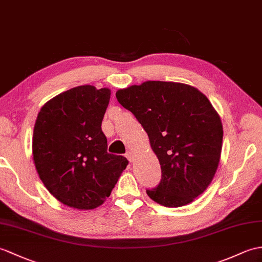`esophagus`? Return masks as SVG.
Wrapping results in <instances>:
<instances>
[{"instance_id": "34e87169", "label": "esophagus", "mask_w": 262, "mask_h": 262, "mask_svg": "<svg viewBox=\"0 0 262 262\" xmlns=\"http://www.w3.org/2000/svg\"><path fill=\"white\" fill-rule=\"evenodd\" d=\"M126 157H127V159H128V161H129L130 163H133L134 157H135V154H134L132 150H128V151H126Z\"/></svg>"}]
</instances>
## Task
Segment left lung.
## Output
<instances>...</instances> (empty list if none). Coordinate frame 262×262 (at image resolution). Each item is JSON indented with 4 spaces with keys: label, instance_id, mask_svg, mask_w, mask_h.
I'll return each mask as SVG.
<instances>
[{
    "label": "left lung",
    "instance_id": "left-lung-1",
    "mask_svg": "<svg viewBox=\"0 0 262 262\" xmlns=\"http://www.w3.org/2000/svg\"><path fill=\"white\" fill-rule=\"evenodd\" d=\"M118 102L147 133L161 164L162 179L146 190L156 203H191L213 180L220 162L223 128L206 96L185 83L146 81L119 89Z\"/></svg>",
    "mask_w": 262,
    "mask_h": 262
}]
</instances>
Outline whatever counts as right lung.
I'll return each instance as SVG.
<instances>
[{"label": "right lung", "mask_w": 262, "mask_h": 262, "mask_svg": "<svg viewBox=\"0 0 262 262\" xmlns=\"http://www.w3.org/2000/svg\"><path fill=\"white\" fill-rule=\"evenodd\" d=\"M111 90L86 84L41 108L33 130L34 165L52 195L70 208L91 210L111 195L128 161L109 154L101 130Z\"/></svg>", "instance_id": "1"}]
</instances>
